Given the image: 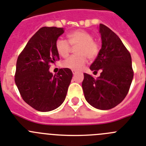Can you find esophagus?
<instances>
[{"instance_id": "esophagus-1", "label": "esophagus", "mask_w": 146, "mask_h": 146, "mask_svg": "<svg viewBox=\"0 0 146 146\" xmlns=\"http://www.w3.org/2000/svg\"><path fill=\"white\" fill-rule=\"evenodd\" d=\"M72 73H73V74H77V72H76V71H72Z\"/></svg>"}]
</instances>
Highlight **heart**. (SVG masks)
<instances>
[{"label":"heart","mask_w":146,"mask_h":146,"mask_svg":"<svg viewBox=\"0 0 146 146\" xmlns=\"http://www.w3.org/2000/svg\"><path fill=\"white\" fill-rule=\"evenodd\" d=\"M68 39L72 46L78 45L76 50V53L78 55H73L66 59L62 63L64 68L72 71L80 70L86 64V57L88 60H94L97 56L99 51V44L94 42L93 35L88 32L82 30L74 31L68 35ZM69 44L64 38H59L56 40L55 48L60 56L65 58L69 55L71 50Z\"/></svg>","instance_id":"b5f03b06"}]
</instances>
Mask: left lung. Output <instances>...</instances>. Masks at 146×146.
<instances>
[{"mask_svg":"<svg viewBox=\"0 0 146 146\" xmlns=\"http://www.w3.org/2000/svg\"><path fill=\"white\" fill-rule=\"evenodd\" d=\"M102 48L90 66L100 76L95 79L84 73L82 87L85 99L91 106L106 110L117 106L127 95L133 79L131 55L119 37L100 24Z\"/></svg>","mask_w":146,"mask_h":146,"instance_id":"left-lung-1","label":"left lung"}]
</instances>
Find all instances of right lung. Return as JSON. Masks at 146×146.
I'll return each mask as SVG.
<instances>
[{"label": "right lung", "instance_id": "right-lung-1", "mask_svg": "<svg viewBox=\"0 0 146 146\" xmlns=\"http://www.w3.org/2000/svg\"><path fill=\"white\" fill-rule=\"evenodd\" d=\"M64 33V28H40L17 60V87L23 100L38 111L49 112L60 107L72 80L71 69L63 68L55 75L49 70L50 64L59 59L55 42Z\"/></svg>", "mask_w": 146, "mask_h": 146}]
</instances>
